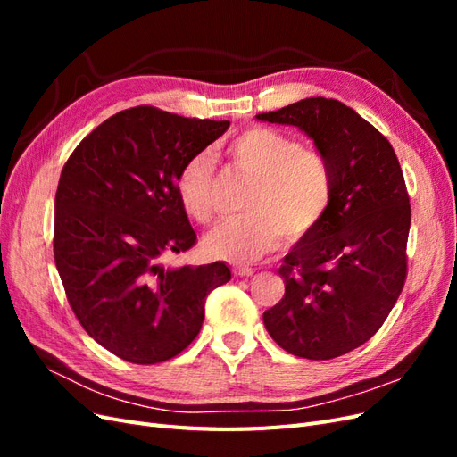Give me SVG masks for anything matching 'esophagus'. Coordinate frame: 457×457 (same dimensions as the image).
Here are the masks:
<instances>
[{"label": "esophagus", "mask_w": 457, "mask_h": 457, "mask_svg": "<svg viewBox=\"0 0 457 457\" xmlns=\"http://www.w3.org/2000/svg\"><path fill=\"white\" fill-rule=\"evenodd\" d=\"M232 272H234V276H240V278H250L255 270L252 267H234Z\"/></svg>", "instance_id": "esophagus-1"}]
</instances>
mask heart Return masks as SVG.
Listing matches in <instances>:
<instances>
[{"instance_id": "obj_1", "label": "heart", "mask_w": 457, "mask_h": 457, "mask_svg": "<svg viewBox=\"0 0 457 457\" xmlns=\"http://www.w3.org/2000/svg\"><path fill=\"white\" fill-rule=\"evenodd\" d=\"M232 168L252 177L242 202L244 217L227 220L205 238L215 257L250 262L286 242L309 237L328 215L336 195L334 171L320 150L303 146L286 131L253 126L223 146ZM175 192L183 212L198 225L215 220V160L192 156L177 175Z\"/></svg>"}]
</instances>
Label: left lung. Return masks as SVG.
Wrapping results in <instances>:
<instances>
[{"label": "left lung", "instance_id": "obj_1", "mask_svg": "<svg viewBox=\"0 0 457 457\" xmlns=\"http://www.w3.org/2000/svg\"><path fill=\"white\" fill-rule=\"evenodd\" d=\"M257 118L301 128L334 171L329 212L284 257V297L262 314L284 351L329 361L376 336L403 292L411 220L404 175L386 137L336 99L311 96Z\"/></svg>", "mask_w": 457, "mask_h": 457}]
</instances>
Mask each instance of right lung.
Returning <instances> with one entry per match:
<instances>
[{
    "label": "right lung",
    "mask_w": 457,
    "mask_h": 457,
    "mask_svg": "<svg viewBox=\"0 0 457 457\" xmlns=\"http://www.w3.org/2000/svg\"><path fill=\"white\" fill-rule=\"evenodd\" d=\"M228 126L133 106L95 128L64 163L54 265L81 328L123 361L158 364L183 353L202 328L207 294L230 280L220 261L162 265L198 242L177 175Z\"/></svg>",
    "instance_id": "add662e5"
}]
</instances>
